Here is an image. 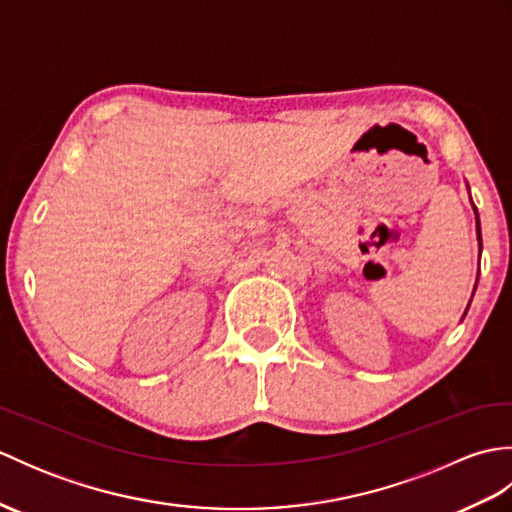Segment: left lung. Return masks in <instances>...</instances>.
<instances>
[{
	"instance_id": "left-lung-1",
	"label": "left lung",
	"mask_w": 512,
	"mask_h": 512,
	"mask_svg": "<svg viewBox=\"0 0 512 512\" xmlns=\"http://www.w3.org/2000/svg\"><path fill=\"white\" fill-rule=\"evenodd\" d=\"M475 209V206H473ZM475 215H477V209H475ZM477 239H480V250H482V231H480V217H477Z\"/></svg>"
}]
</instances>
